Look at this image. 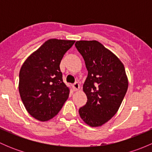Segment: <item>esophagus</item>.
<instances>
[{"mask_svg":"<svg viewBox=\"0 0 152 152\" xmlns=\"http://www.w3.org/2000/svg\"><path fill=\"white\" fill-rule=\"evenodd\" d=\"M73 87H74V90H76V91H77V90H79V88H80V85H79V84L78 83V82H76V83L73 84Z\"/></svg>","mask_w":152,"mask_h":152,"instance_id":"obj_1","label":"esophagus"}]
</instances>
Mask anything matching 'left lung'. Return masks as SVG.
Listing matches in <instances>:
<instances>
[{
  "mask_svg": "<svg viewBox=\"0 0 152 152\" xmlns=\"http://www.w3.org/2000/svg\"><path fill=\"white\" fill-rule=\"evenodd\" d=\"M75 45L88 71L83 85L87 102L79 109V115L90 126H101L115 115L126 93L129 83L124 65L98 41L80 40Z\"/></svg>",
  "mask_w": 152,
  "mask_h": 152,
  "instance_id": "1",
  "label": "left lung"
}]
</instances>
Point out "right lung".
<instances>
[{"mask_svg": "<svg viewBox=\"0 0 152 152\" xmlns=\"http://www.w3.org/2000/svg\"><path fill=\"white\" fill-rule=\"evenodd\" d=\"M75 40L50 39L26 59L20 70L19 93L27 112L47 121L59 113L70 88L62 81L59 65Z\"/></svg>", "mask_w": 152, "mask_h": 152, "instance_id": "1", "label": "right lung"}]
</instances>
